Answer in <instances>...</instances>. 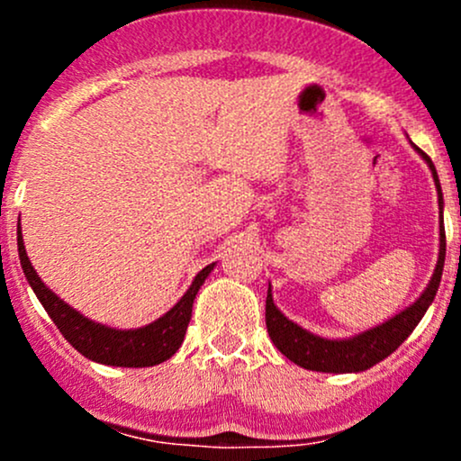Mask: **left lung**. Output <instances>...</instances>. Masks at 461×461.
<instances>
[{
  "instance_id": "8db88e82",
  "label": "left lung",
  "mask_w": 461,
  "mask_h": 461,
  "mask_svg": "<svg viewBox=\"0 0 461 461\" xmlns=\"http://www.w3.org/2000/svg\"><path fill=\"white\" fill-rule=\"evenodd\" d=\"M414 149L420 153L422 160L429 164V171L438 188V203H440L442 210V188L440 179H438L436 167H433L431 158L427 156V153H422L416 145ZM444 256H447V236H444L440 212V253H438V264L436 268H433L429 284L422 290L420 297H418L411 305H407L405 310H401L399 314H394L393 319L379 322V325L370 327V330L362 333H356V336L351 338H322L303 330V327L293 322L288 316H284L282 312H279V308L273 301L271 284H268V336H271L273 345L277 347L290 362H294L301 368L316 370V373H362V370H368L370 366H375V364H379L382 359L388 357L390 353H394L396 348L401 347V342L407 340V336L416 330V325L420 322L422 316H425V312L429 310L433 299H436L438 288H440Z\"/></svg>"
}]
</instances>
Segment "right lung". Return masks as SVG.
Instances as JSON below:
<instances>
[{
	"label": "right lung",
	"mask_w": 461,
	"mask_h": 461,
	"mask_svg": "<svg viewBox=\"0 0 461 461\" xmlns=\"http://www.w3.org/2000/svg\"><path fill=\"white\" fill-rule=\"evenodd\" d=\"M17 247L25 279H28V284L32 285V290H34V294L39 297L47 314L56 322L58 330L67 338L68 345L77 348L84 357L93 359V362L123 368L156 366V364L167 362L182 347L190 316H193L194 297H197L205 277L216 267V262H212L205 268H201L197 277L190 284V288L184 293V297L158 321L139 327V330H116V327H108L86 319V316L79 314L77 310H73L71 305L58 297L54 290L47 288L43 279L39 277V273L32 267L28 253H25L21 230L17 231Z\"/></svg>",
	"instance_id": "1"
}]
</instances>
